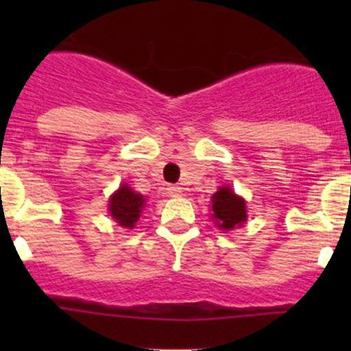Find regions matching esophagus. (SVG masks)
Listing matches in <instances>:
<instances>
[{
  "instance_id": "esophagus-1",
  "label": "esophagus",
  "mask_w": 351,
  "mask_h": 351,
  "mask_svg": "<svg viewBox=\"0 0 351 351\" xmlns=\"http://www.w3.org/2000/svg\"><path fill=\"white\" fill-rule=\"evenodd\" d=\"M168 193L171 197H180L183 193V189L178 185H171V186H168Z\"/></svg>"
}]
</instances>
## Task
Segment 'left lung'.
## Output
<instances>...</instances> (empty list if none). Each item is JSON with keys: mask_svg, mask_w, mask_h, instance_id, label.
<instances>
[{"mask_svg": "<svg viewBox=\"0 0 351 351\" xmlns=\"http://www.w3.org/2000/svg\"><path fill=\"white\" fill-rule=\"evenodd\" d=\"M212 212L217 221V228L234 229L246 221V204L241 197L236 195L231 189H219L217 193L212 197Z\"/></svg>", "mask_w": 351, "mask_h": 351, "instance_id": "obj_1", "label": "left lung"}]
</instances>
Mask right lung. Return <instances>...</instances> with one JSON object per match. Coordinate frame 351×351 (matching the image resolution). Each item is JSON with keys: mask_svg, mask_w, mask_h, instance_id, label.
<instances>
[{"mask_svg": "<svg viewBox=\"0 0 351 351\" xmlns=\"http://www.w3.org/2000/svg\"><path fill=\"white\" fill-rule=\"evenodd\" d=\"M144 205H146V200H144L143 195L132 192L130 186L122 185L110 198L108 208L112 217L120 226L132 229L136 222L139 221L141 210H143Z\"/></svg>", "mask_w": 351, "mask_h": 351, "instance_id": "add662e5", "label": "right lung"}]
</instances>
